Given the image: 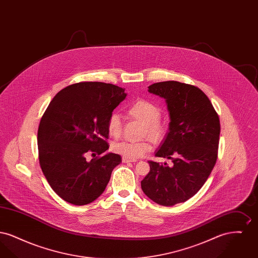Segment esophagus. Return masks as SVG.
Masks as SVG:
<instances>
[{"label": "esophagus", "mask_w": 258, "mask_h": 258, "mask_svg": "<svg viewBox=\"0 0 258 258\" xmlns=\"http://www.w3.org/2000/svg\"><path fill=\"white\" fill-rule=\"evenodd\" d=\"M122 161L124 162V163H128V162H135L136 160H134V159H128V158H126V157H123V158H122Z\"/></svg>", "instance_id": "obj_1"}]
</instances>
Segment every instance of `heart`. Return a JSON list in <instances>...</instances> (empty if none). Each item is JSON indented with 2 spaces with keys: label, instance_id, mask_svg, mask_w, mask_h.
<instances>
[{
  "label": "heart",
  "instance_id": "obj_1",
  "mask_svg": "<svg viewBox=\"0 0 258 258\" xmlns=\"http://www.w3.org/2000/svg\"><path fill=\"white\" fill-rule=\"evenodd\" d=\"M128 114L135 119L144 123L143 135H149L153 140L158 141L163 137L167 131V123L160 118V108L146 99H137L127 109ZM123 123L121 115L112 112L107 119V131L113 137H118L122 134ZM112 149L115 153L128 159H137L145 156L151 151L152 144L149 139L143 140H123L113 144Z\"/></svg>",
  "mask_w": 258,
  "mask_h": 258
}]
</instances>
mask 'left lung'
Returning <instances> with one entry per match:
<instances>
[{"mask_svg": "<svg viewBox=\"0 0 258 258\" xmlns=\"http://www.w3.org/2000/svg\"><path fill=\"white\" fill-rule=\"evenodd\" d=\"M148 88L167 104L169 132L156 157L171 160L172 164L150 160L141 187L154 202L173 206L194 197L207 181L218 159L220 118L197 87L164 81Z\"/></svg>", "mask_w": 258, "mask_h": 258, "instance_id": "left-lung-1", "label": "left lung"}]
</instances>
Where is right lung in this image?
Here are the masks:
<instances>
[{"mask_svg":"<svg viewBox=\"0 0 258 258\" xmlns=\"http://www.w3.org/2000/svg\"><path fill=\"white\" fill-rule=\"evenodd\" d=\"M125 96L113 84L80 82L51 100L38 125V159L50 186L64 201L80 206L96 200L122 161L120 155L106 153L107 119Z\"/></svg>","mask_w":258,"mask_h":258,"instance_id":"add662e5","label":"right lung"}]
</instances>
